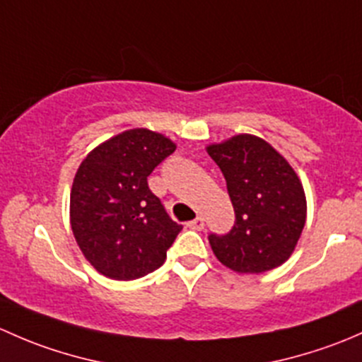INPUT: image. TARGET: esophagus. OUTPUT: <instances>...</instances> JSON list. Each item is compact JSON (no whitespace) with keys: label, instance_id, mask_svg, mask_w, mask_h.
Here are the masks:
<instances>
[{"label":"esophagus","instance_id":"1","mask_svg":"<svg viewBox=\"0 0 362 362\" xmlns=\"http://www.w3.org/2000/svg\"><path fill=\"white\" fill-rule=\"evenodd\" d=\"M188 226L192 230H197V232H200V230H204V226H206V223H204V218H195L193 219V221H189L188 223Z\"/></svg>","mask_w":362,"mask_h":362}]
</instances>
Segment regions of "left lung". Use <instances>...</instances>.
<instances>
[{
	"instance_id": "left-lung-1",
	"label": "left lung",
	"mask_w": 362,
	"mask_h": 362,
	"mask_svg": "<svg viewBox=\"0 0 362 362\" xmlns=\"http://www.w3.org/2000/svg\"><path fill=\"white\" fill-rule=\"evenodd\" d=\"M235 209V225L226 235H209L212 252L237 274H263L293 255L307 219L300 177L272 144L238 134L209 144Z\"/></svg>"
}]
</instances>
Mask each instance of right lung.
<instances>
[{"mask_svg": "<svg viewBox=\"0 0 362 362\" xmlns=\"http://www.w3.org/2000/svg\"><path fill=\"white\" fill-rule=\"evenodd\" d=\"M174 150L163 134L130 129L100 143L80 163L69 221L76 244L99 274L134 281L165 262L182 226L148 188V176Z\"/></svg>", "mask_w": 362, "mask_h": 362, "instance_id": "right-lung-1", "label": "right lung"}]
</instances>
